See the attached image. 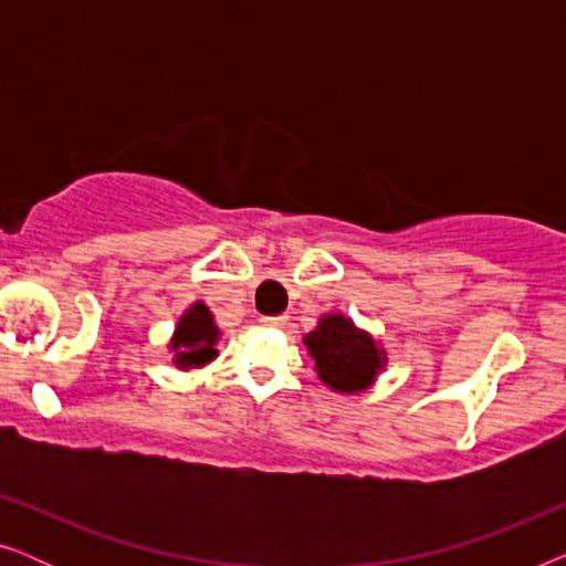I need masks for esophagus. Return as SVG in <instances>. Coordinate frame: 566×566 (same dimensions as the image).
<instances>
[{"label":"esophagus","instance_id":"34e87169","mask_svg":"<svg viewBox=\"0 0 566 566\" xmlns=\"http://www.w3.org/2000/svg\"><path fill=\"white\" fill-rule=\"evenodd\" d=\"M262 324H265V327H283L285 316H262Z\"/></svg>","mask_w":566,"mask_h":566}]
</instances>
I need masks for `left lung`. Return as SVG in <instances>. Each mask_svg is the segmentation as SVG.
I'll use <instances>...</instances> for the list:
<instances>
[{"label":"left lung","mask_w":566,"mask_h":566,"mask_svg":"<svg viewBox=\"0 0 566 566\" xmlns=\"http://www.w3.org/2000/svg\"><path fill=\"white\" fill-rule=\"evenodd\" d=\"M304 345L319 381L337 394L368 391L389 363L384 345L343 312L322 314Z\"/></svg>","instance_id":"8db88e82"}]
</instances>
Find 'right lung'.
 I'll return each mask as SVG.
<instances>
[{
  "mask_svg": "<svg viewBox=\"0 0 566 566\" xmlns=\"http://www.w3.org/2000/svg\"><path fill=\"white\" fill-rule=\"evenodd\" d=\"M221 329L213 319V312L203 301H196L180 314V319L175 324L172 337H169V353H172L175 368L192 370L203 368L208 363L219 358V345Z\"/></svg>",
  "mask_w": 566,
  "mask_h": 566,
  "instance_id": "obj_1",
  "label": "right lung"
}]
</instances>
